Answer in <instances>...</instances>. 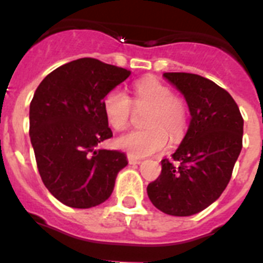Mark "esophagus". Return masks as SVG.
<instances>
[{
  "instance_id": "obj_1",
  "label": "esophagus",
  "mask_w": 263,
  "mask_h": 263,
  "mask_svg": "<svg viewBox=\"0 0 263 263\" xmlns=\"http://www.w3.org/2000/svg\"><path fill=\"white\" fill-rule=\"evenodd\" d=\"M127 160H129L130 164H139L142 160L139 159V158L133 157V155H127Z\"/></svg>"
}]
</instances>
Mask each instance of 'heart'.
Listing matches in <instances>:
<instances>
[{
    "label": "heart",
    "mask_w": 263,
    "mask_h": 263,
    "mask_svg": "<svg viewBox=\"0 0 263 263\" xmlns=\"http://www.w3.org/2000/svg\"><path fill=\"white\" fill-rule=\"evenodd\" d=\"M103 108L108 124L122 132L132 122L134 108H150L145 117L146 129L134 130L116 141L117 147L133 157H147L163 152L168 143L179 142L188 127V108L182 97L176 96L170 85L155 78H145L134 84V96L121 88L106 93Z\"/></svg>",
    "instance_id": "heart-1"
}]
</instances>
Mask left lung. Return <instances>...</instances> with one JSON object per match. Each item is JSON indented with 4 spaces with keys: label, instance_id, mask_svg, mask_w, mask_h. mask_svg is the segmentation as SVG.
Masks as SVG:
<instances>
[{
    "label": "left lung",
    "instance_id": "1",
    "mask_svg": "<svg viewBox=\"0 0 263 263\" xmlns=\"http://www.w3.org/2000/svg\"><path fill=\"white\" fill-rule=\"evenodd\" d=\"M163 76L184 95L191 121L173 160H162L160 175L147 185V195L167 215L191 216L227 188L242 148L243 118L233 97L210 79L185 72Z\"/></svg>",
    "mask_w": 263,
    "mask_h": 263
}]
</instances>
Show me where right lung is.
<instances>
[{
  "label": "right lung",
  "mask_w": 263,
  "mask_h": 263,
  "mask_svg": "<svg viewBox=\"0 0 263 263\" xmlns=\"http://www.w3.org/2000/svg\"><path fill=\"white\" fill-rule=\"evenodd\" d=\"M129 69L81 58L48 73L30 103V139L42 182L60 203L90 208L113 192L125 153L96 150L113 137L104 97Z\"/></svg>",
  "instance_id": "obj_1"
}]
</instances>
